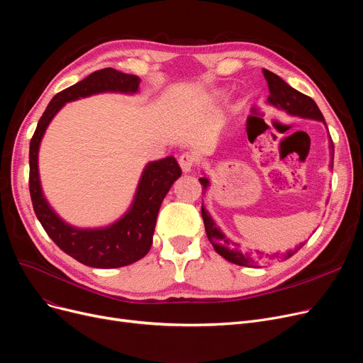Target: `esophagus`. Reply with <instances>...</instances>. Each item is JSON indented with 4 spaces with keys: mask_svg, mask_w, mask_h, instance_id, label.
I'll use <instances>...</instances> for the list:
<instances>
[{
    "mask_svg": "<svg viewBox=\"0 0 363 363\" xmlns=\"http://www.w3.org/2000/svg\"><path fill=\"white\" fill-rule=\"evenodd\" d=\"M178 162H179V166L184 172H189V170H193L197 160H196L194 155H191V152H184V155H181Z\"/></svg>",
    "mask_w": 363,
    "mask_h": 363,
    "instance_id": "1",
    "label": "esophagus"
}]
</instances>
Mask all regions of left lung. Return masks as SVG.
Here are the masks:
<instances>
[{"instance_id":"1","label":"left lung","mask_w":363,"mask_h":363,"mask_svg":"<svg viewBox=\"0 0 363 363\" xmlns=\"http://www.w3.org/2000/svg\"><path fill=\"white\" fill-rule=\"evenodd\" d=\"M263 74L264 79L268 82V88H269V97L268 101L285 111H289L290 114H294V116H301V118H309V119H315V121H320L325 123V119H323L320 110L318 108L316 103L304 95L301 92H298L297 89L291 88L287 82L282 81L278 74L263 69ZM327 125V123H325ZM330 150H331V159L334 160V143L330 137ZM333 166V162H331ZM200 184L203 185V189H207L208 186V179L207 178H200ZM204 193V191H203ZM201 216L204 220V228H206V234L208 241L212 242L213 249L216 250L218 255H220L223 259H226L228 262L240 264V266H256L259 262H268V260H275L279 259V253L275 255H260L257 257H253L247 253H242L237 249V245L223 235V233L216 226V223L213 222L212 216L206 212V208L201 206ZM303 244L298 247L301 249ZM297 249V250H298ZM297 250L290 252L285 255V257L293 256Z\"/></svg>"}]
</instances>
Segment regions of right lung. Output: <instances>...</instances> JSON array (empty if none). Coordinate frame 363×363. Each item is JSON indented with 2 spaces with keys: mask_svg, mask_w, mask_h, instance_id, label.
<instances>
[{
  "mask_svg": "<svg viewBox=\"0 0 363 363\" xmlns=\"http://www.w3.org/2000/svg\"><path fill=\"white\" fill-rule=\"evenodd\" d=\"M138 85V76L111 67L91 73L81 82L54 95L30 140L29 193L35 215L48 237L66 255L91 268H121L143 259L148 253L162 201L172 184L181 177L182 170L172 156L148 163L143 172L130 211L121 220L101 230H78L57 216L44 199L38 174V150L48 123L65 103L104 91L137 92Z\"/></svg>",
  "mask_w": 363,
  "mask_h": 363,
  "instance_id": "right-lung-1",
  "label": "right lung"
}]
</instances>
